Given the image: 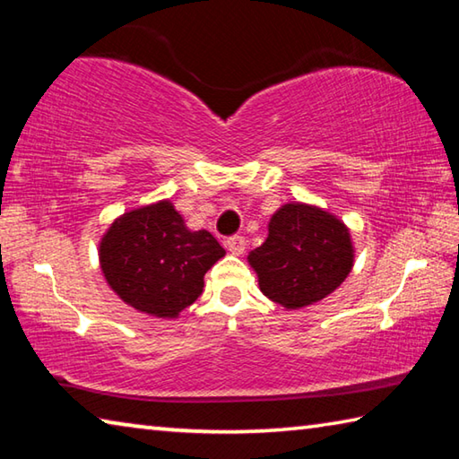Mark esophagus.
I'll use <instances>...</instances> for the list:
<instances>
[{
	"instance_id": "34e87169",
	"label": "esophagus",
	"mask_w": 459,
	"mask_h": 459,
	"mask_svg": "<svg viewBox=\"0 0 459 459\" xmlns=\"http://www.w3.org/2000/svg\"><path fill=\"white\" fill-rule=\"evenodd\" d=\"M224 245H227V248L232 255H243L245 248H247V240H245V237H240V235H232V237L227 238V243H224Z\"/></svg>"
}]
</instances>
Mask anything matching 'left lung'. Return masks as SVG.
<instances>
[{"instance_id": "8db88e82", "label": "left lung", "mask_w": 459, "mask_h": 459, "mask_svg": "<svg viewBox=\"0 0 459 459\" xmlns=\"http://www.w3.org/2000/svg\"><path fill=\"white\" fill-rule=\"evenodd\" d=\"M348 229L332 214L306 204H285L269 222L265 243L248 255L261 291L283 307L324 299L352 269Z\"/></svg>"}]
</instances>
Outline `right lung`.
Wrapping results in <instances>:
<instances>
[{
	"instance_id": "obj_1",
	"label": "right lung",
	"mask_w": 459,
	"mask_h": 459,
	"mask_svg": "<svg viewBox=\"0 0 459 459\" xmlns=\"http://www.w3.org/2000/svg\"><path fill=\"white\" fill-rule=\"evenodd\" d=\"M221 257L219 240L208 230L186 229L168 200L123 214L100 240L108 285L131 307L158 317H176L192 306Z\"/></svg>"
}]
</instances>
